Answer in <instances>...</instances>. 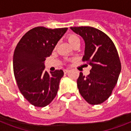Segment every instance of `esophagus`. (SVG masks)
Listing matches in <instances>:
<instances>
[{"label": "esophagus", "instance_id": "34e87169", "mask_svg": "<svg viewBox=\"0 0 131 131\" xmlns=\"http://www.w3.org/2000/svg\"><path fill=\"white\" fill-rule=\"evenodd\" d=\"M69 69H64V74L67 73L68 72H69Z\"/></svg>", "mask_w": 131, "mask_h": 131}]
</instances>
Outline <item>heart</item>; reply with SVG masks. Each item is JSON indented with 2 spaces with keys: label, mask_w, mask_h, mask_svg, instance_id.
Here are the masks:
<instances>
[{
  "label": "heart",
  "mask_w": 131,
  "mask_h": 131,
  "mask_svg": "<svg viewBox=\"0 0 131 131\" xmlns=\"http://www.w3.org/2000/svg\"><path fill=\"white\" fill-rule=\"evenodd\" d=\"M67 41L69 43L70 45L74 46L77 43H80V39L78 36L75 34H70L67 36Z\"/></svg>",
  "instance_id": "b5f03b06"
}]
</instances>
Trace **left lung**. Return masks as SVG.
Segmentation results:
<instances>
[{"mask_svg": "<svg viewBox=\"0 0 131 131\" xmlns=\"http://www.w3.org/2000/svg\"><path fill=\"white\" fill-rule=\"evenodd\" d=\"M85 41L82 61L91 66L88 75L80 72L77 81L80 94L90 105H99L110 97L118 82L121 62L116 47L103 32L90 26L71 27Z\"/></svg>", "mask_w": 131, "mask_h": 131, "instance_id": "left-lung-1", "label": "left lung"}]
</instances>
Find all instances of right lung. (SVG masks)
Listing matches in <instances>:
<instances>
[{
  "label": "right lung",
  "mask_w": 131,
  "mask_h": 131,
  "mask_svg": "<svg viewBox=\"0 0 131 131\" xmlns=\"http://www.w3.org/2000/svg\"><path fill=\"white\" fill-rule=\"evenodd\" d=\"M67 28L30 30L18 42L13 54V73L19 91L32 105H48L57 94L62 70L48 73L44 62L50 56Z\"/></svg>",
  "instance_id": "add662e5"
}]
</instances>
